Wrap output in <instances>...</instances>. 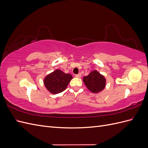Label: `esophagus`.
<instances>
[{
  "instance_id": "esophagus-1",
  "label": "esophagus",
  "mask_w": 148,
  "mask_h": 148,
  "mask_svg": "<svg viewBox=\"0 0 148 148\" xmlns=\"http://www.w3.org/2000/svg\"><path fill=\"white\" fill-rule=\"evenodd\" d=\"M81 76H82L81 73H78V74L75 75V77L77 78H80V77H81Z\"/></svg>"
}]
</instances>
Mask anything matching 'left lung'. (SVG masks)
<instances>
[{
  "label": "left lung",
  "mask_w": 148,
  "mask_h": 148,
  "mask_svg": "<svg viewBox=\"0 0 148 148\" xmlns=\"http://www.w3.org/2000/svg\"><path fill=\"white\" fill-rule=\"evenodd\" d=\"M83 81L89 90L94 93L101 91L106 86V79L104 76L95 70L86 77H84Z\"/></svg>",
  "instance_id": "1"
}]
</instances>
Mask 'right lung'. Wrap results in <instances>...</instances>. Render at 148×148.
<instances>
[{
	"mask_svg": "<svg viewBox=\"0 0 148 148\" xmlns=\"http://www.w3.org/2000/svg\"><path fill=\"white\" fill-rule=\"evenodd\" d=\"M70 74H66L60 70H56L44 78V83L49 91L57 94L64 91L72 79Z\"/></svg>",
	"mask_w": 148,
	"mask_h": 148,
	"instance_id": "add662e5",
	"label": "right lung"
}]
</instances>
